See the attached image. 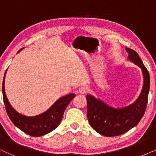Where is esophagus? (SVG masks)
Returning a JSON list of instances; mask_svg holds the SVG:
<instances>
[{"instance_id": "esophagus-1", "label": "esophagus", "mask_w": 156, "mask_h": 156, "mask_svg": "<svg viewBox=\"0 0 156 156\" xmlns=\"http://www.w3.org/2000/svg\"><path fill=\"white\" fill-rule=\"evenodd\" d=\"M87 91H88V89H87V87L85 86H81L80 88L78 89L79 93L80 94H85L87 93Z\"/></svg>"}]
</instances>
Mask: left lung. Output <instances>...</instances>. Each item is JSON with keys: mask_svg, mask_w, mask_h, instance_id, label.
<instances>
[{"mask_svg": "<svg viewBox=\"0 0 156 156\" xmlns=\"http://www.w3.org/2000/svg\"><path fill=\"white\" fill-rule=\"evenodd\" d=\"M128 58L142 70L144 85L138 99L132 105L114 108L93 95H87V115L90 126L100 134L111 137L119 136L139 124L144 115L150 89V76L137 52L126 47Z\"/></svg>", "mask_w": 156, "mask_h": 156, "instance_id": "8db88e82", "label": "left lung"}]
</instances>
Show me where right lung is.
Returning <instances> with one entry per match:
<instances>
[{"label": "right lung", "instance_id": "add662e5", "mask_svg": "<svg viewBox=\"0 0 156 156\" xmlns=\"http://www.w3.org/2000/svg\"><path fill=\"white\" fill-rule=\"evenodd\" d=\"M5 73L2 87L3 102L8 117L15 126L27 134L34 137L41 136L54 130L60 124L65 109L76 96L75 94L71 93L59 98L49 109L42 114L34 117H27L17 112L10 105L5 92Z\"/></svg>", "mask_w": 156, "mask_h": 156}]
</instances>
